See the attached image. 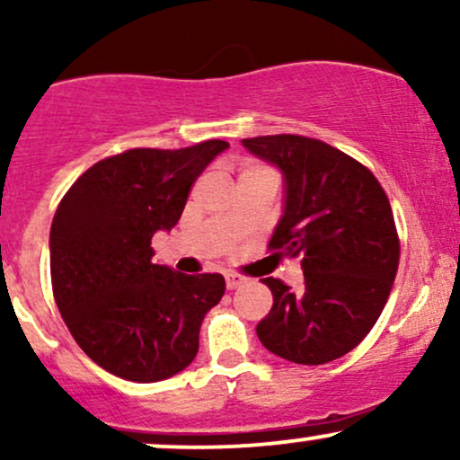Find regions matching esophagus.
<instances>
[{
    "label": "esophagus",
    "mask_w": 460,
    "mask_h": 460,
    "mask_svg": "<svg viewBox=\"0 0 460 460\" xmlns=\"http://www.w3.org/2000/svg\"><path fill=\"white\" fill-rule=\"evenodd\" d=\"M225 279H226V289H237V288H242V285L248 283V277H244V274H237V272H229Z\"/></svg>",
    "instance_id": "34e87169"
}]
</instances>
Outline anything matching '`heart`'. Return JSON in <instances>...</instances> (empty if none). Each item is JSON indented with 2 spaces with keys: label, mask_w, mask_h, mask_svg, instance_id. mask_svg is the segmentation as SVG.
<instances>
[{
  "label": "heart",
  "mask_w": 460,
  "mask_h": 460,
  "mask_svg": "<svg viewBox=\"0 0 460 460\" xmlns=\"http://www.w3.org/2000/svg\"><path fill=\"white\" fill-rule=\"evenodd\" d=\"M257 171H266V166H246L242 171V175H248V172H257Z\"/></svg>",
  "instance_id": "obj_1"
}]
</instances>
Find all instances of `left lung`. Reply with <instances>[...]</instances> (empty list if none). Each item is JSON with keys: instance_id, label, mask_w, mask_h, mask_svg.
<instances>
[{"instance_id": "obj_1", "label": "left lung", "mask_w": 460, "mask_h": 460, "mask_svg": "<svg viewBox=\"0 0 460 460\" xmlns=\"http://www.w3.org/2000/svg\"><path fill=\"white\" fill-rule=\"evenodd\" d=\"M242 145L283 171L285 214L268 248L303 257L305 274L300 289L261 279L274 303L257 337L292 363L335 361L366 340L398 272L387 194L367 166L322 140L277 134Z\"/></svg>"}]
</instances>
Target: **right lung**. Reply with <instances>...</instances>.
<instances>
[{
  "label": "right lung",
  "instance_id": "1",
  "mask_svg": "<svg viewBox=\"0 0 460 460\" xmlns=\"http://www.w3.org/2000/svg\"><path fill=\"white\" fill-rule=\"evenodd\" d=\"M229 142L129 149L88 168L58 205L51 289L77 346L134 383L175 376L199 352L223 274H181L151 261V237L181 218L190 190Z\"/></svg>",
  "mask_w": 460,
  "mask_h": 460
}]
</instances>
